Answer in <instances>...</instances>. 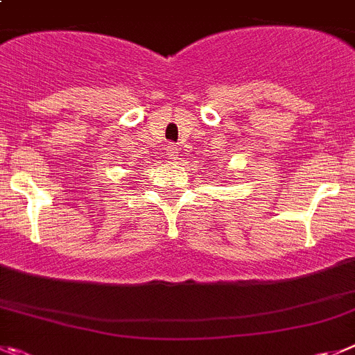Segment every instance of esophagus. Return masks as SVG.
I'll use <instances>...</instances> for the list:
<instances>
[{
	"mask_svg": "<svg viewBox=\"0 0 355 355\" xmlns=\"http://www.w3.org/2000/svg\"><path fill=\"white\" fill-rule=\"evenodd\" d=\"M178 153H180V148H178V146H174V144L167 146V156L171 158V160H175V158L180 156Z\"/></svg>",
	"mask_w": 355,
	"mask_h": 355,
	"instance_id": "34e87169",
	"label": "esophagus"
}]
</instances>
